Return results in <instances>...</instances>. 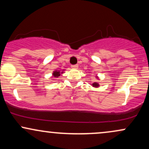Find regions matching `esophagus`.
Returning a JSON list of instances; mask_svg holds the SVG:
<instances>
[{
	"label": "esophagus",
	"instance_id": "esophagus-1",
	"mask_svg": "<svg viewBox=\"0 0 149 149\" xmlns=\"http://www.w3.org/2000/svg\"><path fill=\"white\" fill-rule=\"evenodd\" d=\"M71 68H73V69H78V64L71 65Z\"/></svg>",
	"mask_w": 149,
	"mask_h": 149
}]
</instances>
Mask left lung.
<instances>
[{
    "instance_id": "left-lung-1",
    "label": "left lung",
    "mask_w": 149,
    "mask_h": 149,
    "mask_svg": "<svg viewBox=\"0 0 149 149\" xmlns=\"http://www.w3.org/2000/svg\"><path fill=\"white\" fill-rule=\"evenodd\" d=\"M92 85H93L94 87H98L99 84H98V83H92Z\"/></svg>"
}]
</instances>
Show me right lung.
<instances>
[{"mask_svg":"<svg viewBox=\"0 0 149 149\" xmlns=\"http://www.w3.org/2000/svg\"><path fill=\"white\" fill-rule=\"evenodd\" d=\"M53 75L54 77H59V76H60V72L59 71H54Z\"/></svg>","mask_w":149,"mask_h":149,"instance_id":"obj_1","label":"right lung"}]
</instances>
